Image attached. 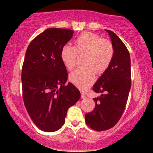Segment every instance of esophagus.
<instances>
[{
    "label": "esophagus",
    "mask_w": 153,
    "mask_h": 153,
    "mask_svg": "<svg viewBox=\"0 0 153 153\" xmlns=\"http://www.w3.org/2000/svg\"><path fill=\"white\" fill-rule=\"evenodd\" d=\"M86 95H85L84 93H81V99H83V100H85V99H86Z\"/></svg>",
    "instance_id": "esophagus-1"
}]
</instances>
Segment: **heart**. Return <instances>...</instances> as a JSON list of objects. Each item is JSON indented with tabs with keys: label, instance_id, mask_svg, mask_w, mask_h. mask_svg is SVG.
<instances>
[{
	"label": "heart",
	"instance_id": "obj_1",
	"mask_svg": "<svg viewBox=\"0 0 153 153\" xmlns=\"http://www.w3.org/2000/svg\"><path fill=\"white\" fill-rule=\"evenodd\" d=\"M114 47L109 41L91 33L81 34L74 42V46L65 45L60 57L65 66L72 70L76 65L78 56H84L83 67L73 71L70 80L81 90H85L95 80V73L102 74L110 65L114 58Z\"/></svg>",
	"mask_w": 153,
	"mask_h": 153
}]
</instances>
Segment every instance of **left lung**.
<instances>
[{
	"label": "left lung",
	"instance_id": "left-lung-1",
	"mask_svg": "<svg viewBox=\"0 0 153 153\" xmlns=\"http://www.w3.org/2000/svg\"><path fill=\"white\" fill-rule=\"evenodd\" d=\"M114 47V58L110 65L93 85V90L102 93L94 98L93 111L85 115L86 124L94 130L104 131L118 122L124 112L131 88V60L126 46L109 30Z\"/></svg>",
	"mask_w": 153,
	"mask_h": 153
}]
</instances>
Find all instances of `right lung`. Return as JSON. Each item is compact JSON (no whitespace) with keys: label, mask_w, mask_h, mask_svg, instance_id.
<instances>
[{"label":"right lung","mask_w":153,"mask_h":153,"mask_svg":"<svg viewBox=\"0 0 153 153\" xmlns=\"http://www.w3.org/2000/svg\"><path fill=\"white\" fill-rule=\"evenodd\" d=\"M73 33L70 29L48 28L31 42L25 55L22 72L24 105L35 125L47 132L61 128L68 108L81 97L72 83L65 85L68 72L60 57Z\"/></svg>","instance_id":"add662e5"}]
</instances>
